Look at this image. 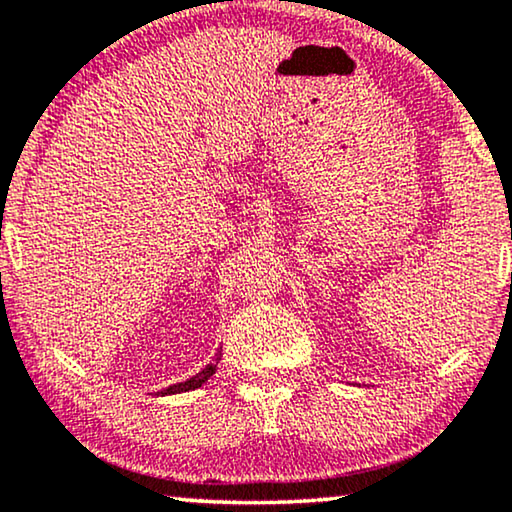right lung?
Here are the masks:
<instances>
[{
    "mask_svg": "<svg viewBox=\"0 0 512 512\" xmlns=\"http://www.w3.org/2000/svg\"><path fill=\"white\" fill-rule=\"evenodd\" d=\"M215 367L217 365H206L203 367V370L196 374V377H192V379H187V381H182V384H175V386H168V388H163L161 391V395H173V393H185V391H194V388H199L201 384H206V381L213 377L215 374Z\"/></svg>",
    "mask_w": 512,
    "mask_h": 512,
    "instance_id": "1",
    "label": "right lung"
}]
</instances>
